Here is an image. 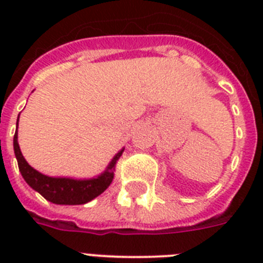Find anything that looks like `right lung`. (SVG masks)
I'll use <instances>...</instances> for the list:
<instances>
[{"mask_svg":"<svg viewBox=\"0 0 263 263\" xmlns=\"http://www.w3.org/2000/svg\"><path fill=\"white\" fill-rule=\"evenodd\" d=\"M18 121H20V116L17 118V130L13 139L14 154L17 158L18 167L25 182L34 191L45 197L46 200L58 204V205H79V204H85L93 200L95 197L103 194L109 187L115 176L116 162L124 152V147L111 158L103 173L93 178L78 179L67 178V176H48L30 166L22 155L20 143H18Z\"/></svg>","mask_w":263,"mask_h":263,"instance_id":"1","label":"right lung"}]
</instances>
